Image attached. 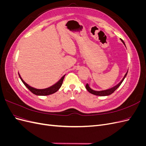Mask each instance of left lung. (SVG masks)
Wrapping results in <instances>:
<instances>
[{"label":"left lung","instance_id":"1","mask_svg":"<svg viewBox=\"0 0 146 146\" xmlns=\"http://www.w3.org/2000/svg\"><path fill=\"white\" fill-rule=\"evenodd\" d=\"M121 39L122 42L123 43V44L125 45L124 42H123V41L122 40V39ZM127 72H128V71H127V73L125 74L124 77L123 78V79L121 80V82L120 83H119V84H117V85L116 86H114L113 88H111V89L107 90H104V91H96L92 90L91 89V88L89 86V85H88V83L86 85V89L88 90V92H90V93H91V94H94V95H96V96H109V95H110V94H111L112 93H113V92H114V91H115L117 89V88L119 87V86H120V85H121V83H122V82L123 81V80H124V78H125V77H126V76H127Z\"/></svg>","mask_w":146,"mask_h":146}]
</instances>
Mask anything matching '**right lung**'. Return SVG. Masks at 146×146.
Returning a JSON list of instances; mask_svg holds the SVG:
<instances>
[{
  "label": "right lung",
  "mask_w": 146,
  "mask_h": 146,
  "mask_svg": "<svg viewBox=\"0 0 146 146\" xmlns=\"http://www.w3.org/2000/svg\"><path fill=\"white\" fill-rule=\"evenodd\" d=\"M19 76L21 78V81L23 82V83L24 84V85L27 87L28 89L32 92V93H33L35 95H37V96H48V95H50V94H52L55 93V92H56L57 91H58L60 87L61 86V85H62V83H63V80H64V76H63V77L61 78L60 80L57 82L56 84H55L54 85H53L49 88H46V89H42V90H38V89H36V88H34L32 86H29L28 84L26 83L23 80V78H22L20 76V75L19 74Z\"/></svg>",
  "instance_id": "right-lung-1"
}]
</instances>
